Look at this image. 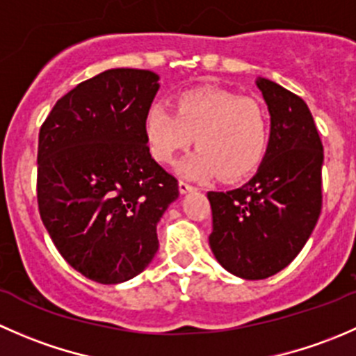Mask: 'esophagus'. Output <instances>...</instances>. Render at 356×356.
<instances>
[{
  "instance_id": "34e87169",
  "label": "esophagus",
  "mask_w": 356,
  "mask_h": 356,
  "mask_svg": "<svg viewBox=\"0 0 356 356\" xmlns=\"http://www.w3.org/2000/svg\"><path fill=\"white\" fill-rule=\"evenodd\" d=\"M193 186L189 184V182H186V181H179V191H181V195H188V193H191L193 191Z\"/></svg>"
}]
</instances>
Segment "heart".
<instances>
[{
  "instance_id": "b5f03b06",
  "label": "heart",
  "mask_w": 356,
  "mask_h": 356,
  "mask_svg": "<svg viewBox=\"0 0 356 356\" xmlns=\"http://www.w3.org/2000/svg\"><path fill=\"white\" fill-rule=\"evenodd\" d=\"M148 152L158 163H170L193 143V155L179 163L188 179L238 181L257 168L268 141L265 110L234 91L196 88L175 98V111L153 103L143 120Z\"/></svg>"
}]
</instances>
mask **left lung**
I'll return each mask as SVG.
<instances>
[{
    "label": "left lung",
    "instance_id": "8db88e82",
    "mask_svg": "<svg viewBox=\"0 0 356 356\" xmlns=\"http://www.w3.org/2000/svg\"><path fill=\"white\" fill-rule=\"evenodd\" d=\"M270 136L257 174L232 191L208 193L210 248L218 264L248 281L267 279L296 258L322 208L324 148L300 96L258 77Z\"/></svg>",
    "mask_w": 356,
    "mask_h": 356
}]
</instances>
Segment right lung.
Listing matches in <instances>:
<instances>
[{
    "label": "right lung",
    "instance_id": "right-lung-1",
    "mask_svg": "<svg viewBox=\"0 0 356 356\" xmlns=\"http://www.w3.org/2000/svg\"><path fill=\"white\" fill-rule=\"evenodd\" d=\"M158 81L152 70L102 72L60 98L39 131L42 224L68 265L102 284L152 264L158 222L179 198L143 132Z\"/></svg>",
    "mask_w": 356,
    "mask_h": 356
}]
</instances>
